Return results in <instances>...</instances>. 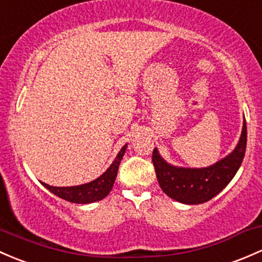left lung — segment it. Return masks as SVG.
<instances>
[{
    "label": "left lung",
    "mask_w": 262,
    "mask_h": 262,
    "mask_svg": "<svg viewBox=\"0 0 262 262\" xmlns=\"http://www.w3.org/2000/svg\"><path fill=\"white\" fill-rule=\"evenodd\" d=\"M247 142L246 121H244L241 137L230 155L207 168H179L166 163L152 151V163L156 178L164 193L184 204H201L208 202L227 187L244 160Z\"/></svg>",
    "instance_id": "left-lung-1"
}]
</instances>
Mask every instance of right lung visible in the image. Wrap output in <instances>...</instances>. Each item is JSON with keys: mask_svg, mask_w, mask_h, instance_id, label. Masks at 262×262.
<instances>
[{"mask_svg": "<svg viewBox=\"0 0 262 262\" xmlns=\"http://www.w3.org/2000/svg\"><path fill=\"white\" fill-rule=\"evenodd\" d=\"M126 147H127V144L120 150V152L117 154L110 168L101 177L92 180L87 184L74 185V187H53V185L45 184V183H41V184L47 189H49L51 193L58 195L59 198L66 199V201L72 202V203L88 204L101 201L104 196L108 195L110 191L112 190L116 177H117L118 165H120L121 160L125 155Z\"/></svg>", "mask_w": 262, "mask_h": 262, "instance_id": "1", "label": "right lung"}]
</instances>
